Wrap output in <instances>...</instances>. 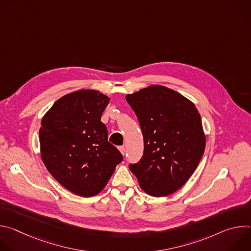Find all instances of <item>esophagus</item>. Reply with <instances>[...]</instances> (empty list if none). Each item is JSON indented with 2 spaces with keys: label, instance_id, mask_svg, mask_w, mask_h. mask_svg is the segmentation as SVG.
Wrapping results in <instances>:
<instances>
[{
  "label": "esophagus",
  "instance_id": "34e87169",
  "mask_svg": "<svg viewBox=\"0 0 251 251\" xmlns=\"http://www.w3.org/2000/svg\"><path fill=\"white\" fill-rule=\"evenodd\" d=\"M118 149H119L120 153L124 156V155H125V153H126V149H125V147H124V146H120Z\"/></svg>",
  "mask_w": 251,
  "mask_h": 251
}]
</instances>
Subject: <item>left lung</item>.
Returning <instances> with one entry per match:
<instances>
[{"instance_id": "obj_1", "label": "left lung", "mask_w": 251, "mask_h": 251, "mask_svg": "<svg viewBox=\"0 0 251 251\" xmlns=\"http://www.w3.org/2000/svg\"><path fill=\"white\" fill-rule=\"evenodd\" d=\"M126 100L144 137V154L130 170L146 194L168 197L188 182L203 155L199 110L181 93L159 84L127 94Z\"/></svg>"}]
</instances>
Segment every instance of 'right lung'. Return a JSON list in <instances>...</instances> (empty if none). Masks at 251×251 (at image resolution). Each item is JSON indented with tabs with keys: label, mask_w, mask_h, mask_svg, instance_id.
Returning <instances> with one entry per match:
<instances>
[{
	"label": "right lung",
	"mask_w": 251,
	"mask_h": 251,
	"mask_svg": "<svg viewBox=\"0 0 251 251\" xmlns=\"http://www.w3.org/2000/svg\"><path fill=\"white\" fill-rule=\"evenodd\" d=\"M109 101L98 90L79 89L55 101L42 120V160L63 188L79 197L98 195L123 160L100 121Z\"/></svg>",
	"instance_id": "right-lung-1"
}]
</instances>
